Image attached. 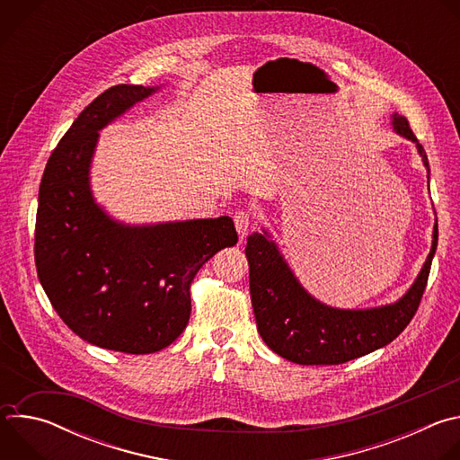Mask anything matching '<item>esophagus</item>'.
I'll list each match as a JSON object with an SVG mask.
<instances>
[{"mask_svg":"<svg viewBox=\"0 0 460 460\" xmlns=\"http://www.w3.org/2000/svg\"><path fill=\"white\" fill-rule=\"evenodd\" d=\"M233 220H234V227H236L238 236L243 238L249 233L251 226H252V217L247 211H236Z\"/></svg>","mask_w":460,"mask_h":460,"instance_id":"34e87169","label":"esophagus"}]
</instances>
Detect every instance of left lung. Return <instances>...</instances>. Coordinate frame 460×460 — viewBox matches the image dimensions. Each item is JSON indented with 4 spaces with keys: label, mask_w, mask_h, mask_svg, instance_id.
Wrapping results in <instances>:
<instances>
[{
    "label": "left lung",
    "mask_w": 460,
    "mask_h": 460,
    "mask_svg": "<svg viewBox=\"0 0 460 460\" xmlns=\"http://www.w3.org/2000/svg\"><path fill=\"white\" fill-rule=\"evenodd\" d=\"M393 128L411 142L429 172L424 147L404 116L393 114ZM438 226L426 264L410 291L395 304L373 309H335L314 300L295 279L268 233L247 238L249 291L258 333L277 355L302 366H335L364 357L395 341L415 316L424 295Z\"/></svg>",
    "instance_id": "1"
}]
</instances>
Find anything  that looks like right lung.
Segmentation results:
<instances>
[{
	"instance_id": "obj_1",
	"label": "right lung",
	"mask_w": 460,
	"mask_h": 460,
	"mask_svg": "<svg viewBox=\"0 0 460 460\" xmlns=\"http://www.w3.org/2000/svg\"><path fill=\"white\" fill-rule=\"evenodd\" d=\"M155 91L114 85L80 112L47 162L36 213V271L54 311L89 344L130 355L181 335L196 273L238 242L229 217L123 226L96 206L89 167L98 130Z\"/></svg>"
}]
</instances>
